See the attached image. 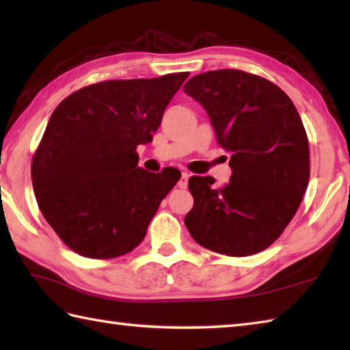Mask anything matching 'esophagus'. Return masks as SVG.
Wrapping results in <instances>:
<instances>
[{"instance_id":"34e87169","label":"esophagus","mask_w":350,"mask_h":350,"mask_svg":"<svg viewBox=\"0 0 350 350\" xmlns=\"http://www.w3.org/2000/svg\"><path fill=\"white\" fill-rule=\"evenodd\" d=\"M188 179H189V174L188 173H182L179 182H177V187L182 188V189L187 188L188 187Z\"/></svg>"}]
</instances>
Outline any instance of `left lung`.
<instances>
[{"label": "left lung", "instance_id": "1", "mask_svg": "<svg viewBox=\"0 0 350 350\" xmlns=\"http://www.w3.org/2000/svg\"><path fill=\"white\" fill-rule=\"evenodd\" d=\"M183 92L202 103L218 144L232 153V177L221 188L192 176L194 206L185 226L202 247L230 257L252 256L278 239L306 194L310 147L288 96L258 75L211 70L192 77Z\"/></svg>", "mask_w": 350, "mask_h": 350}]
</instances>
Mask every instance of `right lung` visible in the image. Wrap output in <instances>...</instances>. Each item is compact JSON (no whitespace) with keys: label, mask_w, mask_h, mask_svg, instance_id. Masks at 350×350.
Here are the masks:
<instances>
[{"label":"right lung","mask_w":350,"mask_h":350,"mask_svg":"<svg viewBox=\"0 0 350 350\" xmlns=\"http://www.w3.org/2000/svg\"><path fill=\"white\" fill-rule=\"evenodd\" d=\"M188 72L111 79L79 88L52 113L31 162L42 215L64 245L88 258L128 254L143 242L179 170L138 167Z\"/></svg>","instance_id":"1"}]
</instances>
